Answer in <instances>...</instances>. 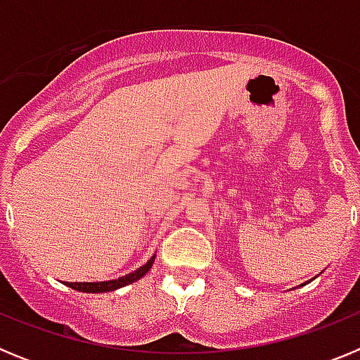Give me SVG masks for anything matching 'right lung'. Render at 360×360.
Segmentation results:
<instances>
[{"mask_svg":"<svg viewBox=\"0 0 360 360\" xmlns=\"http://www.w3.org/2000/svg\"><path fill=\"white\" fill-rule=\"evenodd\" d=\"M153 262H155V256L149 259L146 265H142L141 269L135 270V272H131V274L124 276V278H119V279H113V281H98V283H66L70 288H73V290H79V292H91V294H98V292H111V290H117V288L120 287H126V285H129V283H135L136 279H141L142 276L148 272L149 269H151Z\"/></svg>","mask_w":360,"mask_h":360,"instance_id":"add662e5","label":"right lung"}]
</instances>
